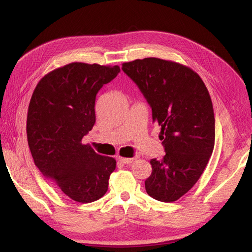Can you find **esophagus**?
Returning a JSON list of instances; mask_svg holds the SVG:
<instances>
[{
  "label": "esophagus",
  "instance_id": "1",
  "mask_svg": "<svg viewBox=\"0 0 252 252\" xmlns=\"http://www.w3.org/2000/svg\"><path fill=\"white\" fill-rule=\"evenodd\" d=\"M119 161H120L121 163H123V164H130V163H132V162L134 161V158H123V157H119Z\"/></svg>",
  "mask_w": 252,
  "mask_h": 252
}]
</instances>
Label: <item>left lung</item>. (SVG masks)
Segmentation results:
<instances>
[{
  "label": "left lung",
  "instance_id": "8db88e82",
  "mask_svg": "<svg viewBox=\"0 0 252 252\" xmlns=\"http://www.w3.org/2000/svg\"><path fill=\"white\" fill-rule=\"evenodd\" d=\"M122 69L150 105L166 152L162 159L150 161L152 172L145 188L158 201H177L200 179L215 147L208 90L191 68L172 61L145 58L123 63Z\"/></svg>",
  "mask_w": 252,
  "mask_h": 252
}]
</instances>
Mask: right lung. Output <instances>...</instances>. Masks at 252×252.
I'll list each match as a JSON object with an SVG mask.
<instances>
[{
    "label": "right lung",
    "mask_w": 252,
    "mask_h": 252,
    "mask_svg": "<svg viewBox=\"0 0 252 252\" xmlns=\"http://www.w3.org/2000/svg\"><path fill=\"white\" fill-rule=\"evenodd\" d=\"M119 72L118 65L67 64L42 78L30 100L26 131L34 164L75 202L101 199L116 169V159L82 139L95 123L96 94Z\"/></svg>",
    "instance_id": "add662e5"
}]
</instances>
